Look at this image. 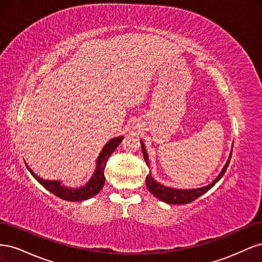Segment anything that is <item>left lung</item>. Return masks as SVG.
Segmentation results:
<instances>
[{
  "instance_id": "obj_1",
  "label": "left lung",
  "mask_w": 262,
  "mask_h": 262,
  "mask_svg": "<svg viewBox=\"0 0 262 262\" xmlns=\"http://www.w3.org/2000/svg\"><path fill=\"white\" fill-rule=\"evenodd\" d=\"M141 145H142V152H143V156L146 165H149L148 162V156L146 154V149L144 146V143L141 141ZM232 153H233V147H232V152L229 154L228 160L226 162V164L224 165L223 169L220 172V175L214 179L210 185L202 187V188H196V189H189V190H181V189H173V188H169L163 186L161 184H158L156 180H154V178L150 175V172L146 176V186L149 190V192L152 193L153 195H155L156 198H158L161 201L166 202L168 204H187L192 202L193 200L198 199V198L201 196L203 193H205L207 191L216 184V182L224 176V173L228 167V164L231 162V157H232Z\"/></svg>"
}]
</instances>
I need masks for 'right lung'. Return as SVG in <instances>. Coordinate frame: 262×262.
<instances>
[{
  "instance_id": "obj_1",
  "label": "right lung",
  "mask_w": 262,
  "mask_h": 262,
  "mask_svg": "<svg viewBox=\"0 0 262 262\" xmlns=\"http://www.w3.org/2000/svg\"><path fill=\"white\" fill-rule=\"evenodd\" d=\"M122 140H123V137H118L107 142L97 158L96 169H95V172L93 173L92 178L85 186L80 188L72 189V188L64 187L60 181H57V180H45L39 176H37L36 173L28 167L27 164L26 166L31 175L34 176V178L39 182V184L43 186L47 190H49V191L54 195L59 196L60 199L66 200V201H72V202L84 201L87 199H91L92 196L97 194L101 190V188L104 187L105 180H106L105 167H106L107 161L109 156L114 153V150L117 148V146L121 143Z\"/></svg>"
}]
</instances>
